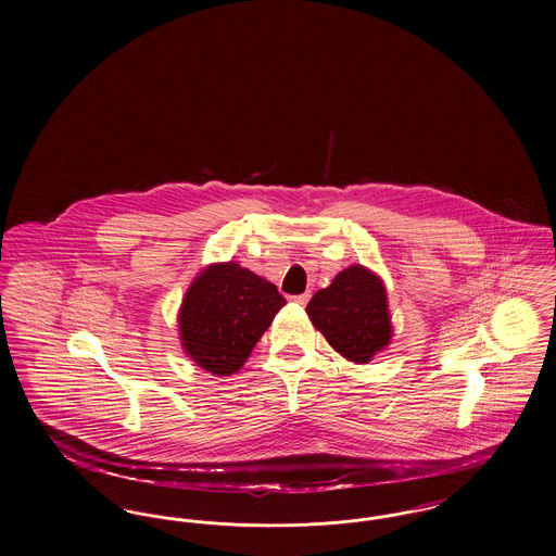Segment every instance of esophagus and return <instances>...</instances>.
Instances as JSON below:
<instances>
[{"mask_svg":"<svg viewBox=\"0 0 556 556\" xmlns=\"http://www.w3.org/2000/svg\"><path fill=\"white\" fill-rule=\"evenodd\" d=\"M308 298H311V293H300V295H291L290 300L298 306H304L308 302Z\"/></svg>","mask_w":556,"mask_h":556,"instance_id":"34e87169","label":"esophagus"}]
</instances>
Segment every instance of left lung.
<instances>
[{
  "instance_id": "8db88e82",
  "label": "left lung",
  "mask_w": 556,
  "mask_h": 556,
  "mask_svg": "<svg viewBox=\"0 0 556 556\" xmlns=\"http://www.w3.org/2000/svg\"><path fill=\"white\" fill-rule=\"evenodd\" d=\"M325 340L352 363H369L390 344L392 325L381 279L365 266L342 270L329 288L318 290L306 306Z\"/></svg>"
}]
</instances>
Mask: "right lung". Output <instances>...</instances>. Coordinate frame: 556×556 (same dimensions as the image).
<instances>
[{
    "label": "right lung",
    "instance_id": "add662e5",
    "mask_svg": "<svg viewBox=\"0 0 556 556\" xmlns=\"http://www.w3.org/2000/svg\"><path fill=\"white\" fill-rule=\"evenodd\" d=\"M286 298L277 286L236 263L212 265L191 283L179 313L187 354L214 375L248 361Z\"/></svg>",
    "mask_w": 556,
    "mask_h": 556
}]
</instances>
